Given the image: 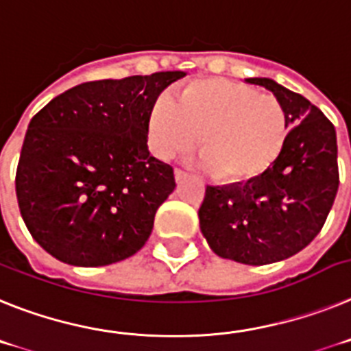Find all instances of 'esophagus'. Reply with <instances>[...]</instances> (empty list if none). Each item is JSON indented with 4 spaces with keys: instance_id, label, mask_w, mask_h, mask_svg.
Listing matches in <instances>:
<instances>
[{
    "instance_id": "1",
    "label": "esophagus",
    "mask_w": 351,
    "mask_h": 351,
    "mask_svg": "<svg viewBox=\"0 0 351 351\" xmlns=\"http://www.w3.org/2000/svg\"><path fill=\"white\" fill-rule=\"evenodd\" d=\"M185 176H187V173H185L184 169H180V167H176V169H175V178H176V182H182V180H184Z\"/></svg>"
}]
</instances>
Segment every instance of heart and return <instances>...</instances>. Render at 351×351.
Here are the masks:
<instances>
[{
	"label": "heart",
	"instance_id": "1",
	"mask_svg": "<svg viewBox=\"0 0 351 351\" xmlns=\"http://www.w3.org/2000/svg\"><path fill=\"white\" fill-rule=\"evenodd\" d=\"M215 178L240 182L260 175L282 150L288 117L272 93L228 79H196L173 100H158L148 118V141L160 158L193 148Z\"/></svg>",
	"mask_w": 351,
	"mask_h": 351
}]
</instances>
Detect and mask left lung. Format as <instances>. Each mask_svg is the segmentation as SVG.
Listing matches in <instances>:
<instances>
[{
    "label": "left lung",
    "instance_id": "1",
    "mask_svg": "<svg viewBox=\"0 0 351 351\" xmlns=\"http://www.w3.org/2000/svg\"><path fill=\"white\" fill-rule=\"evenodd\" d=\"M288 117L281 154L245 184L206 185L199 228L210 249L243 265H267L302 251L323 228L339 187L336 129L315 104L267 77Z\"/></svg>",
    "mask_w": 351,
    "mask_h": 351
}]
</instances>
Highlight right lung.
I'll return each instance as SVG.
<instances>
[{"instance_id":"add662e5","label":"right lung","mask_w":351,"mask_h":351,"mask_svg":"<svg viewBox=\"0 0 351 351\" xmlns=\"http://www.w3.org/2000/svg\"><path fill=\"white\" fill-rule=\"evenodd\" d=\"M185 72L77 84L32 118L15 194L42 249L77 267L136 254L175 189L169 164L148 152V118L160 91Z\"/></svg>"}]
</instances>
